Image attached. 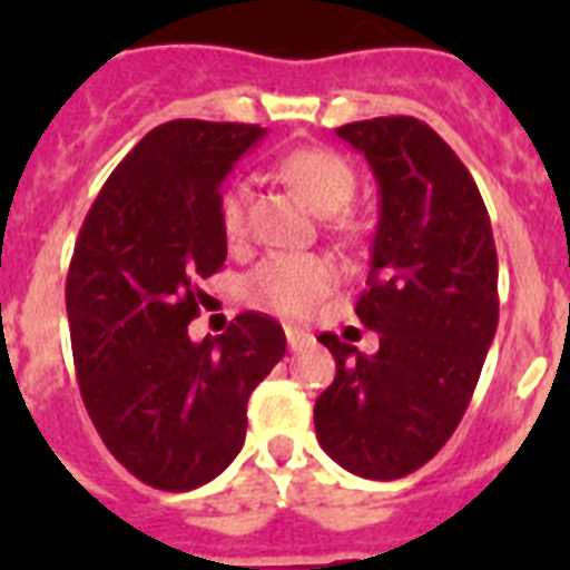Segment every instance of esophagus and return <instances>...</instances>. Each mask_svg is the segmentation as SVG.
<instances>
[{"instance_id":"1","label":"esophagus","mask_w":570,"mask_h":570,"mask_svg":"<svg viewBox=\"0 0 570 570\" xmlns=\"http://www.w3.org/2000/svg\"><path fill=\"white\" fill-rule=\"evenodd\" d=\"M284 334H286V346L293 348V352H298V348H304V346H307V343H311V340H313L311 331L295 328V325H286Z\"/></svg>"}]
</instances>
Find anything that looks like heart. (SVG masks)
<instances>
[{
  "mask_svg": "<svg viewBox=\"0 0 570 570\" xmlns=\"http://www.w3.org/2000/svg\"><path fill=\"white\" fill-rule=\"evenodd\" d=\"M284 180L311 200L320 213H337L352 200L357 174L346 156L328 147H302L281 163ZM218 218L227 239L245 227V186L230 183L218 200ZM337 284L334 259L322 254H272L248 275V302L281 316H304Z\"/></svg>",
  "mask_w": 570,
  "mask_h": 570,
  "instance_id": "obj_1",
  "label": "heart"
}]
</instances>
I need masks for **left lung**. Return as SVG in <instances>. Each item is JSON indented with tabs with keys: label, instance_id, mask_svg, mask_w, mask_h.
Instances as JSON below:
<instances>
[{
	"label": "left lung",
	"instance_id": "left-lung-1",
	"mask_svg": "<svg viewBox=\"0 0 570 570\" xmlns=\"http://www.w3.org/2000/svg\"><path fill=\"white\" fill-rule=\"evenodd\" d=\"M337 136L379 180L370 289L355 304L379 352L322 334L337 375L313 423L340 468L390 482L438 455L476 390L500 320L494 233L470 171L429 124L390 115Z\"/></svg>",
	"mask_w": 570,
	"mask_h": 570
}]
</instances>
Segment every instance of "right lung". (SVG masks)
<instances>
[{
  "mask_svg": "<svg viewBox=\"0 0 570 570\" xmlns=\"http://www.w3.org/2000/svg\"><path fill=\"white\" fill-rule=\"evenodd\" d=\"M266 129L168 120L111 171L67 272L76 379L94 429L145 485L191 491L245 443L248 399L284 357V328L239 313L222 337L189 340L200 277L227 257L222 183Z\"/></svg>",
  "mask_w": 570,
  "mask_h": 570,
  "instance_id": "obj_1",
  "label": "right lung"
}]
</instances>
